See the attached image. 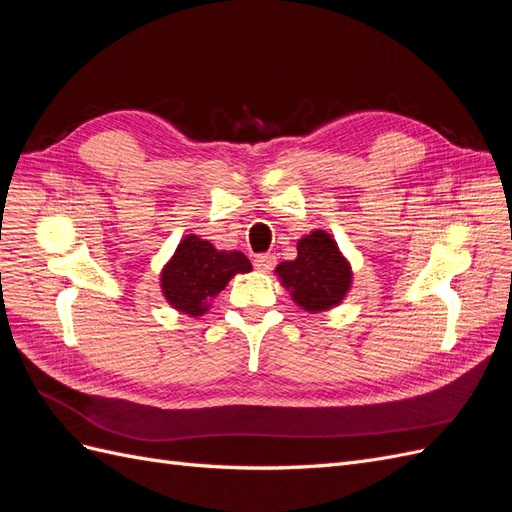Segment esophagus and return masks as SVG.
Listing matches in <instances>:
<instances>
[{
	"label": "esophagus",
	"instance_id": "obj_1",
	"mask_svg": "<svg viewBox=\"0 0 512 512\" xmlns=\"http://www.w3.org/2000/svg\"><path fill=\"white\" fill-rule=\"evenodd\" d=\"M254 267H256L258 271H262V273L271 271V269L275 267V256H271V254H258V256L254 258Z\"/></svg>",
	"mask_w": 512,
	"mask_h": 512
}]
</instances>
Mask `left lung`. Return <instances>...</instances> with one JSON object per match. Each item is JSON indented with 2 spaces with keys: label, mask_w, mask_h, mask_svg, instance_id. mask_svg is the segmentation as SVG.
Listing matches in <instances>:
<instances>
[{
  "label": "left lung",
  "mask_w": 512,
  "mask_h": 512,
  "mask_svg": "<svg viewBox=\"0 0 512 512\" xmlns=\"http://www.w3.org/2000/svg\"><path fill=\"white\" fill-rule=\"evenodd\" d=\"M280 284L307 314L331 312L352 288V265L327 230H312L297 241V258L275 267Z\"/></svg>",
  "instance_id": "8db88e82"
}]
</instances>
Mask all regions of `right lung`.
Instances as JSON below:
<instances>
[{"label": "right lung", "mask_w": 512, "mask_h": 512, "mask_svg": "<svg viewBox=\"0 0 512 512\" xmlns=\"http://www.w3.org/2000/svg\"><path fill=\"white\" fill-rule=\"evenodd\" d=\"M252 262L239 250H218L198 235H185L160 271L166 303L190 318L205 316L211 301L237 273H250Z\"/></svg>", "instance_id": "right-lung-1"}]
</instances>
